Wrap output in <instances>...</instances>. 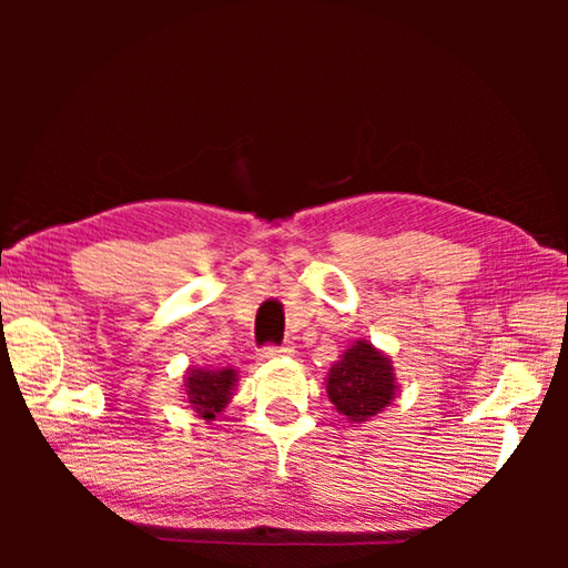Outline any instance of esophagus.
Returning a JSON list of instances; mask_svg holds the SVG:
<instances>
[{"label":"esophagus","mask_w":568,"mask_h":568,"mask_svg":"<svg viewBox=\"0 0 568 568\" xmlns=\"http://www.w3.org/2000/svg\"><path fill=\"white\" fill-rule=\"evenodd\" d=\"M293 351H295L293 343H281V345L267 343V345H263L261 355H263V358H281V355H291Z\"/></svg>","instance_id":"esophagus-1"}]
</instances>
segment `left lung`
<instances>
[{"label": "left lung", "mask_w": 568, "mask_h": 568, "mask_svg": "<svg viewBox=\"0 0 568 568\" xmlns=\"http://www.w3.org/2000/svg\"><path fill=\"white\" fill-rule=\"evenodd\" d=\"M393 393H396V378H393L390 361L371 343L353 345L343 361L331 368L328 396L335 408L355 423L386 408Z\"/></svg>", "instance_id": "8db88e82"}]
</instances>
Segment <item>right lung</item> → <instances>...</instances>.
<instances>
[{"mask_svg":"<svg viewBox=\"0 0 568 568\" xmlns=\"http://www.w3.org/2000/svg\"><path fill=\"white\" fill-rule=\"evenodd\" d=\"M235 383V371H190L187 373V400L203 418L213 420L225 408L230 388Z\"/></svg>","mask_w":568,"mask_h":568,"instance_id":"1","label":"right lung"}]
</instances>
